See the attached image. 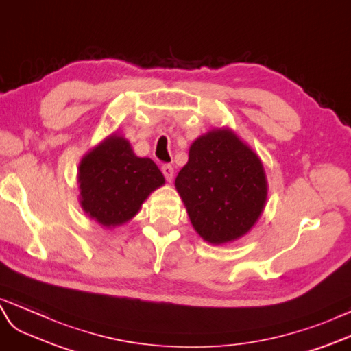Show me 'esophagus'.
Listing matches in <instances>:
<instances>
[{"label": "esophagus", "instance_id": "1", "mask_svg": "<svg viewBox=\"0 0 351 351\" xmlns=\"http://www.w3.org/2000/svg\"><path fill=\"white\" fill-rule=\"evenodd\" d=\"M161 172H163L166 181H169V182L172 181V178H173V167L172 166L163 165V166H161Z\"/></svg>", "mask_w": 351, "mask_h": 351}]
</instances>
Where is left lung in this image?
Instances as JSON below:
<instances>
[{"instance_id": "1", "label": "left lung", "mask_w": 351, "mask_h": 351, "mask_svg": "<svg viewBox=\"0 0 351 351\" xmlns=\"http://www.w3.org/2000/svg\"><path fill=\"white\" fill-rule=\"evenodd\" d=\"M175 186L194 230L210 245L247 234L268 194L263 161L228 128L212 129L191 143Z\"/></svg>"}]
</instances>
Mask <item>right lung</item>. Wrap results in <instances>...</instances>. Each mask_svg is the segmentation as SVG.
I'll use <instances>...</instances> for the list:
<instances>
[{"instance_id":"add662e5","label":"right lung","mask_w":351,"mask_h":351,"mask_svg":"<svg viewBox=\"0 0 351 351\" xmlns=\"http://www.w3.org/2000/svg\"><path fill=\"white\" fill-rule=\"evenodd\" d=\"M80 204L88 218L114 228L129 222L165 176L148 157L134 154L130 142L112 133L90 149L78 166Z\"/></svg>"}]
</instances>
